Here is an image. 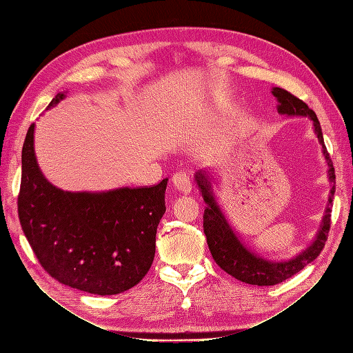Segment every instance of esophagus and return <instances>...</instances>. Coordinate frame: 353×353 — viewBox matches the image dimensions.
Instances as JSON below:
<instances>
[{
    "label": "esophagus",
    "instance_id": "esophagus-1",
    "mask_svg": "<svg viewBox=\"0 0 353 353\" xmlns=\"http://www.w3.org/2000/svg\"><path fill=\"white\" fill-rule=\"evenodd\" d=\"M172 185L179 190L181 193L188 194L191 191V179L187 172H176L172 176Z\"/></svg>",
    "mask_w": 353,
    "mask_h": 353
}]
</instances>
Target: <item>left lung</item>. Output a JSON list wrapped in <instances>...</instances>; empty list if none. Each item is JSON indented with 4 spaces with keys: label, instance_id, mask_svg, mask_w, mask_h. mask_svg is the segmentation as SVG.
I'll return each instance as SVG.
<instances>
[{
    "label": "left lung",
    "instance_id": "8db88e82",
    "mask_svg": "<svg viewBox=\"0 0 353 353\" xmlns=\"http://www.w3.org/2000/svg\"><path fill=\"white\" fill-rule=\"evenodd\" d=\"M271 92L276 99V101H279L276 110H279L280 114L305 116L312 121L315 135L318 138V141L323 144V154L328 165V179L331 183V190L328 196L325 215L312 244L307 245L303 252L294 256L293 259L268 261L262 258V256L253 253L240 241L237 234L231 228L225 215H223L215 200L212 183L206 174V170H199L194 178L203 196V200H205L208 205L205 209V215H203V230H205L206 234V240L209 250L212 253V258L215 259L221 270L232 275L234 279L253 285H275L279 283H283L284 280L290 279V276L303 270L307 263H311L318 258L319 253L324 249L328 237V231L331 225V206H333V197L336 191L334 166L324 145L321 125H319L315 112L309 109L306 103L299 100L293 94L283 88L275 87L272 88Z\"/></svg>",
    "mask_w": 353,
    "mask_h": 353
}]
</instances>
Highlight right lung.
I'll use <instances>...</instances> for the list:
<instances>
[{
  "label": "right lung",
  "instance_id": "obj_1",
  "mask_svg": "<svg viewBox=\"0 0 353 353\" xmlns=\"http://www.w3.org/2000/svg\"><path fill=\"white\" fill-rule=\"evenodd\" d=\"M65 97L59 92L48 109ZM34 132L32 123L22 150L17 212L41 266L59 283L81 292L110 296L130 290L153 263L168 178L143 188L63 191L41 172Z\"/></svg>",
  "mask_w": 353,
  "mask_h": 353
}]
</instances>
